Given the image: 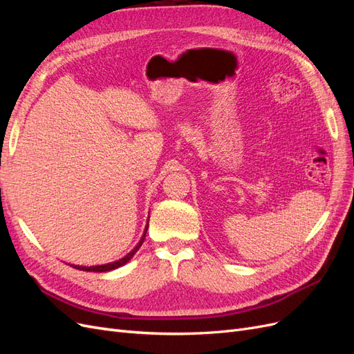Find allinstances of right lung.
I'll list each match as a JSON object with an SVG mask.
<instances>
[{
  "label": "right lung",
  "mask_w": 354,
  "mask_h": 354,
  "mask_svg": "<svg viewBox=\"0 0 354 354\" xmlns=\"http://www.w3.org/2000/svg\"><path fill=\"white\" fill-rule=\"evenodd\" d=\"M146 232H147V227L145 229V233H143V236L140 238V241H138V243L134 246V248L128 252L127 255H124L122 259H120V260H116V261H112V263H108V264H100V266H73L72 264V267H75V269H80V270H85V272H111V270H115V269H118V267H121V266H124V264H127L128 261H130L133 257H134V254L138 251V248H140L142 246V243L145 242V236H146Z\"/></svg>",
  "instance_id": "obj_1"
}]
</instances>
